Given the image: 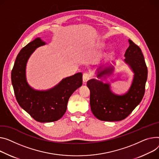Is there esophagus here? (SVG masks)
Segmentation results:
<instances>
[{
  "mask_svg": "<svg viewBox=\"0 0 159 159\" xmlns=\"http://www.w3.org/2000/svg\"><path fill=\"white\" fill-rule=\"evenodd\" d=\"M83 81L84 82H86L88 80H89L91 79V75L89 73H84L83 74Z\"/></svg>",
  "mask_w": 159,
  "mask_h": 159,
  "instance_id": "esophagus-1",
  "label": "esophagus"
}]
</instances>
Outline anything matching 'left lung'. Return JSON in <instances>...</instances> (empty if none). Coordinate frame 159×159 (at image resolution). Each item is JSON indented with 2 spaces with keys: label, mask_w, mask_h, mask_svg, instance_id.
I'll return each instance as SVG.
<instances>
[{
  "label": "left lung",
  "mask_w": 159,
  "mask_h": 159,
  "mask_svg": "<svg viewBox=\"0 0 159 159\" xmlns=\"http://www.w3.org/2000/svg\"><path fill=\"white\" fill-rule=\"evenodd\" d=\"M130 45L125 52V61L134 72L132 86L127 93L118 96L110 90L109 85L91 79L87 82L90 89V106L93 114L98 120L116 121L125 119L141 102L145 92L148 69L144 56L139 46L129 39ZM108 68L98 71V77L111 73Z\"/></svg>",
  "instance_id": "1"
}]
</instances>
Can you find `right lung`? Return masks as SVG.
Returning a JSON list of instances; mask_svg holds the SVG:
<instances>
[{
  "label": "right lung",
  "instance_id": "obj_1",
  "mask_svg": "<svg viewBox=\"0 0 159 159\" xmlns=\"http://www.w3.org/2000/svg\"><path fill=\"white\" fill-rule=\"evenodd\" d=\"M45 44L40 38H36L25 46L18 53L11 71V82L18 104L41 123L59 120L66 112L71 95L82 84V73H78L63 79L48 91H36L29 86L25 78L27 60L36 48Z\"/></svg>",
  "mask_w": 159,
  "mask_h": 159
}]
</instances>
